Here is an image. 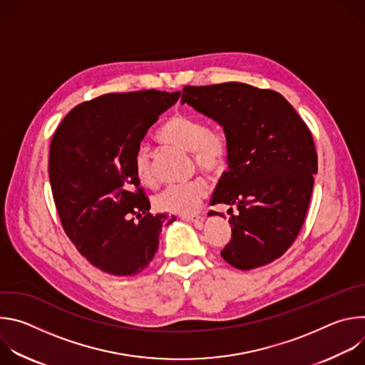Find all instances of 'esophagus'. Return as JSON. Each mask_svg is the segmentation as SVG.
I'll return each mask as SVG.
<instances>
[{
  "label": "esophagus",
  "mask_w": 365,
  "mask_h": 365,
  "mask_svg": "<svg viewBox=\"0 0 365 365\" xmlns=\"http://www.w3.org/2000/svg\"><path fill=\"white\" fill-rule=\"evenodd\" d=\"M180 218L183 220V221H186V222H193V224H196L197 227H202V217H199V215H180Z\"/></svg>",
  "instance_id": "esophagus-1"
}]
</instances>
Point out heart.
Instances as JSON below:
<instances>
[{
  "mask_svg": "<svg viewBox=\"0 0 365 365\" xmlns=\"http://www.w3.org/2000/svg\"><path fill=\"white\" fill-rule=\"evenodd\" d=\"M159 138L163 143L190 151L196 166L207 175L218 176L228 166L231 153L228 135L222 130L207 128L206 123L195 115L175 114L159 131ZM134 170L143 183L153 185L155 182L150 147L145 143H141L135 150ZM206 193V180L196 178L168 186L155 195L154 205L162 212L189 215L197 210Z\"/></svg>",
  "mask_w": 365,
  "mask_h": 365,
  "instance_id": "heart-1",
  "label": "heart"
}]
</instances>
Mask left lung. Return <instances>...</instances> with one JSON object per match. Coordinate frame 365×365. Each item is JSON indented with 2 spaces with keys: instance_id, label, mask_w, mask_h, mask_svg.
I'll return each instance as SVG.
<instances>
[{
  "instance_id": "obj_1",
  "label": "left lung",
  "mask_w": 365,
  "mask_h": 365,
  "mask_svg": "<svg viewBox=\"0 0 365 365\" xmlns=\"http://www.w3.org/2000/svg\"><path fill=\"white\" fill-rule=\"evenodd\" d=\"M185 102L217 121L231 145L228 170L211 200L238 211L230 210L232 235L222 258L240 270L274 262L293 244L307 212L318 172L312 133L272 89L240 82L185 86ZM215 214L221 217L210 215Z\"/></svg>"
}]
</instances>
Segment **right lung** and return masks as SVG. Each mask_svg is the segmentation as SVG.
I'll list each match as a JSON object with an SVG mask.
<instances>
[{"mask_svg":"<svg viewBox=\"0 0 365 365\" xmlns=\"http://www.w3.org/2000/svg\"><path fill=\"white\" fill-rule=\"evenodd\" d=\"M180 92L107 93L76 106L50 144L48 178L62 227L96 269L114 276L143 272L169 220L151 215L134 154L148 128Z\"/></svg>","mask_w":365,"mask_h":365,"instance_id":"add662e5","label":"right lung"}]
</instances>
